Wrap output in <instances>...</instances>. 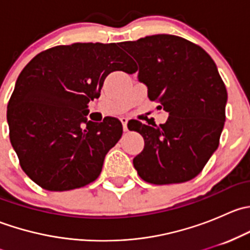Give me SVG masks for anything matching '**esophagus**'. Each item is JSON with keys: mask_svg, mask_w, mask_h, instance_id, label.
<instances>
[{"mask_svg": "<svg viewBox=\"0 0 250 250\" xmlns=\"http://www.w3.org/2000/svg\"><path fill=\"white\" fill-rule=\"evenodd\" d=\"M121 122H122V125H123V130H125V132H127L128 130V128H127V123H128V120L125 117H122L121 118Z\"/></svg>", "mask_w": 250, "mask_h": 250, "instance_id": "esophagus-1", "label": "esophagus"}]
</instances>
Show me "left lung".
Listing matches in <instances>:
<instances>
[{
    "label": "left lung",
    "mask_w": 250,
    "mask_h": 250,
    "mask_svg": "<svg viewBox=\"0 0 250 250\" xmlns=\"http://www.w3.org/2000/svg\"><path fill=\"white\" fill-rule=\"evenodd\" d=\"M121 47L139 64L138 77L147 85L148 99L169 113L163 125H130L145 141L134 168L155 185L191 180L218 148L225 123L228 90L215 62L203 48L174 35H152Z\"/></svg>",
    "instance_id": "obj_1"
}]
</instances>
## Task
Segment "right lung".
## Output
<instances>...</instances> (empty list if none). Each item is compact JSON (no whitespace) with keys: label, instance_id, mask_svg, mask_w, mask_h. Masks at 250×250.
I'll use <instances>...</instances> for the list:
<instances>
[{"label":"right lung","instance_id":"add662e5","mask_svg":"<svg viewBox=\"0 0 250 250\" xmlns=\"http://www.w3.org/2000/svg\"><path fill=\"white\" fill-rule=\"evenodd\" d=\"M137 65L116 43H72L37 54L18 77L7 106L9 139L21 169L48 191H69L100 175L122 123L87 121L88 104L111 72Z\"/></svg>","mask_w":250,"mask_h":250}]
</instances>
